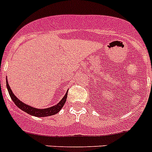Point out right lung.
Segmentation results:
<instances>
[{
  "label": "right lung",
  "instance_id": "right-lung-1",
  "mask_svg": "<svg viewBox=\"0 0 152 152\" xmlns=\"http://www.w3.org/2000/svg\"><path fill=\"white\" fill-rule=\"evenodd\" d=\"M7 88L8 90V93H9L10 94V98L12 99V100L13 101L15 105H16L18 108H20V109L22 110V111H24L25 112H26V113L35 117L51 116V115H56V114H57L61 109H62L63 105H65V102H66L67 96H68V93H65V95L64 96L63 98L61 99V101L59 102V103L56 104V105H53V106L50 107V108H47L40 109V108H33V107L30 106V105H26V104L23 103L22 101H20L19 99L16 98V96L13 94V93L12 92V90H11L9 84H8L7 80Z\"/></svg>",
  "mask_w": 152,
  "mask_h": 152
}]
</instances>
